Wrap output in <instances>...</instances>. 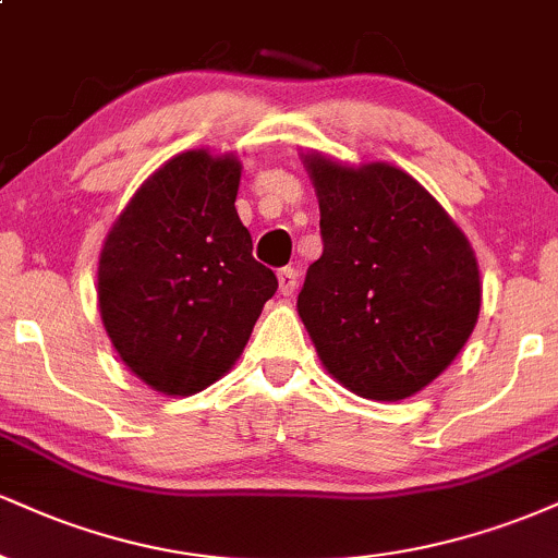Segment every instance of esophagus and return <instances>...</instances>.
<instances>
[{
	"label": "esophagus",
	"mask_w": 558,
	"mask_h": 558,
	"mask_svg": "<svg viewBox=\"0 0 558 558\" xmlns=\"http://www.w3.org/2000/svg\"><path fill=\"white\" fill-rule=\"evenodd\" d=\"M278 286H280V293H283V296H291L299 286V272L293 270V267H283V270L278 272Z\"/></svg>",
	"instance_id": "1"
}]
</instances>
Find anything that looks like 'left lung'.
Listing matches in <instances>:
<instances>
[{"label": "left lung", "mask_w": 558, "mask_h": 558, "mask_svg": "<svg viewBox=\"0 0 558 558\" xmlns=\"http://www.w3.org/2000/svg\"><path fill=\"white\" fill-rule=\"evenodd\" d=\"M323 257L296 310L319 362L351 393L401 401L430 386L472 336L483 301L475 252L409 172L306 151Z\"/></svg>", "instance_id": "1"}]
</instances>
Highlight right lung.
I'll use <instances>...</instances> for the list:
<instances>
[{
  "label": "right lung",
  "instance_id": "1",
  "mask_svg": "<svg viewBox=\"0 0 558 558\" xmlns=\"http://www.w3.org/2000/svg\"><path fill=\"white\" fill-rule=\"evenodd\" d=\"M235 155L189 149L151 172L112 222L96 299L138 380L191 396L233 367L278 278L252 257L235 213Z\"/></svg>",
  "mask_w": 558,
  "mask_h": 558
}]
</instances>
